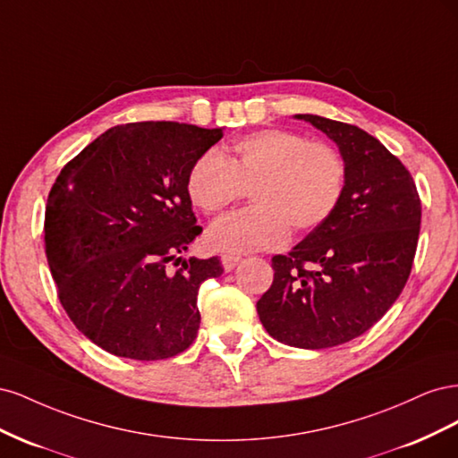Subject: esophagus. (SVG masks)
Masks as SVG:
<instances>
[{
  "label": "esophagus",
  "mask_w": 458,
  "mask_h": 458,
  "mask_svg": "<svg viewBox=\"0 0 458 458\" xmlns=\"http://www.w3.org/2000/svg\"><path fill=\"white\" fill-rule=\"evenodd\" d=\"M242 261L241 256H231V254H225L224 258H221V263H224V269L225 271H233L234 267L239 266V263Z\"/></svg>",
  "instance_id": "obj_1"
}]
</instances>
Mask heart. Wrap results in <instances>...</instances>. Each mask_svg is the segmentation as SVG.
Here are the masks:
<instances>
[{
	"instance_id": "heart-1",
	"label": "heart",
	"mask_w": 458,
	"mask_h": 458,
	"mask_svg": "<svg viewBox=\"0 0 458 458\" xmlns=\"http://www.w3.org/2000/svg\"><path fill=\"white\" fill-rule=\"evenodd\" d=\"M252 191L254 208L217 219L206 233L216 252L271 250L288 241L290 227L310 233L336 212L345 191V164L327 143H308L286 130H261L224 152L208 150L191 165L187 195L200 212L216 216Z\"/></svg>"
}]
</instances>
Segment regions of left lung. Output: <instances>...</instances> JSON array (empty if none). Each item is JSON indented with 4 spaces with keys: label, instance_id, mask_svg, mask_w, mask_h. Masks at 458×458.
<instances>
[{
    "label": "left lung",
    "instance_id": "left-lung-1",
    "mask_svg": "<svg viewBox=\"0 0 458 458\" xmlns=\"http://www.w3.org/2000/svg\"><path fill=\"white\" fill-rule=\"evenodd\" d=\"M294 118L338 147L345 191L321 227L273 258V284L256 310L275 340L323 350L361 336L394 306L412 267L422 212L411 174L378 140L317 114Z\"/></svg>",
    "mask_w": 458,
    "mask_h": 458
}]
</instances>
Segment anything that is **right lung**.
<instances>
[{
  "label": "right lung",
  "mask_w": 458,
  "mask_h": 458,
  "mask_svg": "<svg viewBox=\"0 0 458 458\" xmlns=\"http://www.w3.org/2000/svg\"><path fill=\"white\" fill-rule=\"evenodd\" d=\"M224 137L179 122L116 126L68 162L46 210V256L76 328L105 352L158 361L200 327L199 288L217 258L183 259L200 234L187 195L191 165ZM182 261L172 272L170 262Z\"/></svg>",
  "instance_id": "1"
}]
</instances>
